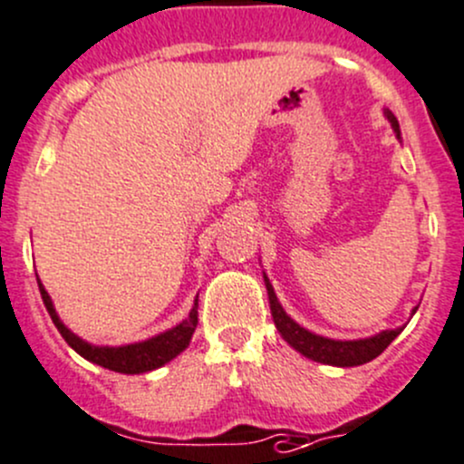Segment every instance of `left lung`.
I'll use <instances>...</instances> for the list:
<instances>
[{
    "mask_svg": "<svg viewBox=\"0 0 464 464\" xmlns=\"http://www.w3.org/2000/svg\"><path fill=\"white\" fill-rule=\"evenodd\" d=\"M383 114H386V119L391 121L392 130H395L397 139H400V123H397V119L392 116V111L386 110ZM265 285H266V294H269L271 316H274V323L276 327H278L280 336H283L294 350L305 354V357L312 359V362L327 363V366H341V368L362 366V363H368L375 357H379V354L392 343V339L401 332V327H397V330H383L375 336H368V339H357V341H336V339H327V336H319L314 334V332L298 325L292 316H287V312L283 310V305H280L278 298H276V292L274 287H271L266 276H265ZM415 310H418V307H415Z\"/></svg>",
    "mask_w": 464,
    "mask_h": 464,
    "instance_id": "left-lung-1",
    "label": "left lung"
}]
</instances>
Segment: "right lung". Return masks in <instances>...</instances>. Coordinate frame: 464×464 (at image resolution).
Masks as SVG:
<instances>
[{
    "label": "right lung",
    "instance_id": "right-lung-1",
    "mask_svg": "<svg viewBox=\"0 0 464 464\" xmlns=\"http://www.w3.org/2000/svg\"><path fill=\"white\" fill-rule=\"evenodd\" d=\"M37 287H40L42 301H44L46 312H49L51 321L55 323L58 332L63 334V339L76 350L81 357H85L87 362L98 363V366L107 368V371L123 372V375H139V372L154 371V368H161L163 363H168L170 359H175L177 354L184 353L190 343V336H193L195 327H198V301L195 307L190 310L188 319H184L179 325H175L172 330L161 332V334L152 336V339L141 341V343H130V345H119V348H110V345H92L87 341H82L81 336L73 334L60 316L55 314V307L51 303V296L46 294L44 285L37 280Z\"/></svg>",
    "mask_w": 464,
    "mask_h": 464
}]
</instances>
